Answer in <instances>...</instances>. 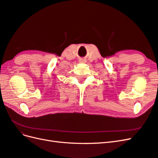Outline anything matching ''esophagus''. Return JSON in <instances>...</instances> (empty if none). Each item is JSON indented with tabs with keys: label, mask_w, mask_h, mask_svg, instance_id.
<instances>
[{
	"label": "esophagus",
	"mask_w": 158,
	"mask_h": 158,
	"mask_svg": "<svg viewBox=\"0 0 158 158\" xmlns=\"http://www.w3.org/2000/svg\"><path fill=\"white\" fill-rule=\"evenodd\" d=\"M86 61V60H81L79 61V62H80V63H85Z\"/></svg>",
	"instance_id": "34e87169"
}]
</instances>
